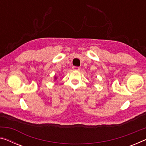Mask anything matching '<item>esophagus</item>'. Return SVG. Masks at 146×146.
<instances>
[{"label": "esophagus", "mask_w": 146, "mask_h": 146, "mask_svg": "<svg viewBox=\"0 0 146 146\" xmlns=\"http://www.w3.org/2000/svg\"><path fill=\"white\" fill-rule=\"evenodd\" d=\"M72 69L74 70H80V68L78 66H72Z\"/></svg>", "instance_id": "esophagus-1"}]
</instances>
